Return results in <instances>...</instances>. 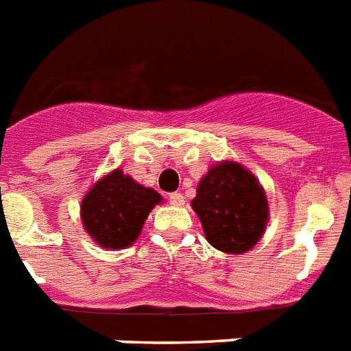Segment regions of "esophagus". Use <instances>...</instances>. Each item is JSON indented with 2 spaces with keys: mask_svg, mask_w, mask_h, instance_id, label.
I'll return each instance as SVG.
<instances>
[{
  "mask_svg": "<svg viewBox=\"0 0 351 351\" xmlns=\"http://www.w3.org/2000/svg\"><path fill=\"white\" fill-rule=\"evenodd\" d=\"M169 199L172 204H176V206H182V204H184V197H182V193H179V192L170 193Z\"/></svg>",
  "mask_w": 351,
  "mask_h": 351,
  "instance_id": "34e87169",
  "label": "esophagus"
}]
</instances>
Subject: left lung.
<instances>
[{"instance_id":"left-lung-1","label":"left lung","mask_w":351,"mask_h":351,"mask_svg":"<svg viewBox=\"0 0 351 351\" xmlns=\"http://www.w3.org/2000/svg\"><path fill=\"white\" fill-rule=\"evenodd\" d=\"M192 208L208 242L230 254L253 249L269 221L262 184L237 161H221L208 170L199 181Z\"/></svg>"}]
</instances>
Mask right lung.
<instances>
[{"label": "right lung", "mask_w": 351, "mask_h": 351, "mask_svg": "<svg viewBox=\"0 0 351 351\" xmlns=\"http://www.w3.org/2000/svg\"><path fill=\"white\" fill-rule=\"evenodd\" d=\"M161 201L156 190L117 169L98 179L84 195L80 219L100 247L123 249L134 244L150 210Z\"/></svg>", "instance_id": "right-lung-1"}]
</instances>
